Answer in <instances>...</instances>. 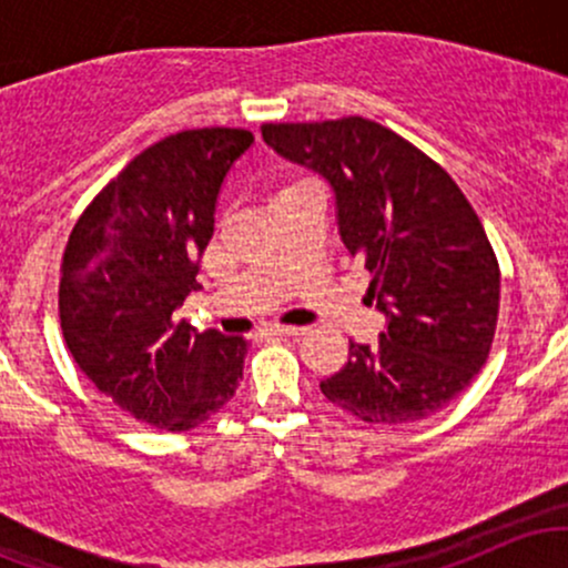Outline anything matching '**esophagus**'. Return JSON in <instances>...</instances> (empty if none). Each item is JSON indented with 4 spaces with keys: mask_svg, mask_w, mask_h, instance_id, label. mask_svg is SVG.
I'll return each instance as SVG.
<instances>
[{
    "mask_svg": "<svg viewBox=\"0 0 568 568\" xmlns=\"http://www.w3.org/2000/svg\"><path fill=\"white\" fill-rule=\"evenodd\" d=\"M270 334H275V336H302V334H306V328L304 325H270Z\"/></svg>",
    "mask_w": 568,
    "mask_h": 568,
    "instance_id": "esophagus-1",
    "label": "esophagus"
}]
</instances>
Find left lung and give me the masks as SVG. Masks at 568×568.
Wrapping results in <instances>:
<instances>
[{
	"mask_svg": "<svg viewBox=\"0 0 568 568\" xmlns=\"http://www.w3.org/2000/svg\"><path fill=\"white\" fill-rule=\"evenodd\" d=\"M280 158L334 189L338 237L366 264L387 317L379 344L349 342L321 382L336 408L408 425L454 400L484 368L499 315V264L484 224L438 162L379 122L262 125Z\"/></svg>",
	"mask_w": 568,
	"mask_h": 568,
	"instance_id": "8db88e82",
	"label": "left lung"
}]
</instances>
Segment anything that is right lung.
<instances>
[{"mask_svg": "<svg viewBox=\"0 0 568 568\" xmlns=\"http://www.w3.org/2000/svg\"><path fill=\"white\" fill-rule=\"evenodd\" d=\"M251 143L237 128L168 135L71 230L58 288L63 338L82 374L143 425L200 427L243 379L245 338L200 334L175 310L200 288L221 186Z\"/></svg>", "mask_w": 568, "mask_h": 568, "instance_id": "1", "label": "right lung"}]
</instances>
